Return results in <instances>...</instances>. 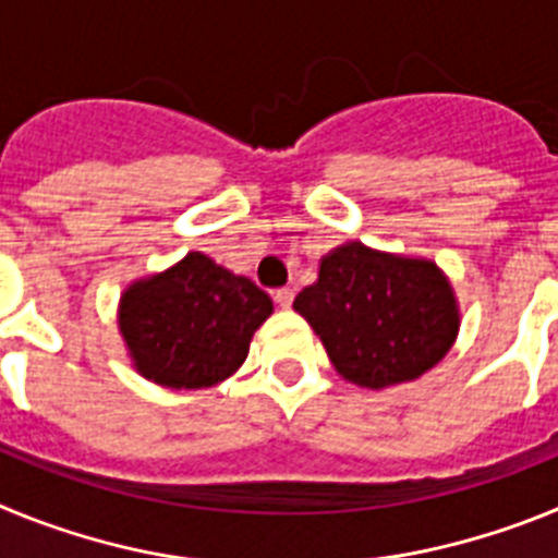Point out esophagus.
<instances>
[{
    "mask_svg": "<svg viewBox=\"0 0 558 558\" xmlns=\"http://www.w3.org/2000/svg\"><path fill=\"white\" fill-rule=\"evenodd\" d=\"M293 290H290V288H279V290H276V293H274V302L276 304H279V307H284V310H288L290 307V304H293Z\"/></svg>",
    "mask_w": 558,
    "mask_h": 558,
    "instance_id": "obj_1",
    "label": "esophagus"
}]
</instances>
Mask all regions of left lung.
Listing matches in <instances>:
<instances>
[{
	"label": "left lung",
	"instance_id": "left-lung-1",
	"mask_svg": "<svg viewBox=\"0 0 558 558\" xmlns=\"http://www.w3.org/2000/svg\"><path fill=\"white\" fill-rule=\"evenodd\" d=\"M332 366L363 388L416 379L450 352L458 310L445 274L427 259L349 243L324 256L318 282L295 295Z\"/></svg>",
	"mask_w": 558,
	"mask_h": 558
}]
</instances>
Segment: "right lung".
I'll return each mask as SVG.
<instances>
[{
	"label": "right lung",
	"mask_w": 558,
	"mask_h": 558,
	"mask_svg": "<svg viewBox=\"0 0 558 558\" xmlns=\"http://www.w3.org/2000/svg\"><path fill=\"white\" fill-rule=\"evenodd\" d=\"M270 313L265 290L192 251L175 268L125 290L120 329L142 377L206 388L243 363L251 335Z\"/></svg>",
	"instance_id": "add662e5"
}]
</instances>
